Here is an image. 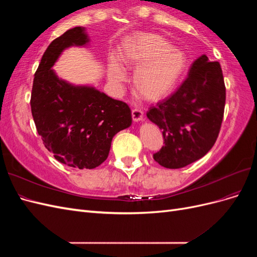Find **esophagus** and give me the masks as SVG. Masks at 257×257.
<instances>
[{"mask_svg": "<svg viewBox=\"0 0 257 257\" xmlns=\"http://www.w3.org/2000/svg\"><path fill=\"white\" fill-rule=\"evenodd\" d=\"M132 118L134 122H141L144 120V112L139 109L132 110Z\"/></svg>", "mask_w": 257, "mask_h": 257, "instance_id": "esophagus-1", "label": "esophagus"}]
</instances>
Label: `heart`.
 Listing matches in <instances>:
<instances>
[{"label": "heart", "instance_id": "heart-1", "mask_svg": "<svg viewBox=\"0 0 257 257\" xmlns=\"http://www.w3.org/2000/svg\"><path fill=\"white\" fill-rule=\"evenodd\" d=\"M119 59L123 64L137 67L133 76L134 88L150 102L172 95L190 67L188 54L155 33L138 32L127 36L120 46ZM107 73L113 84H119L125 77L120 63L113 58L108 62Z\"/></svg>", "mask_w": 257, "mask_h": 257}]
</instances>
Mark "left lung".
Here are the masks:
<instances>
[{
  "label": "left lung",
  "instance_id": "obj_1",
  "mask_svg": "<svg viewBox=\"0 0 257 257\" xmlns=\"http://www.w3.org/2000/svg\"><path fill=\"white\" fill-rule=\"evenodd\" d=\"M225 95L220 63L203 54L193 62L180 88L147 112L165 144L153 159L163 167L177 169L203 158L219 135Z\"/></svg>",
  "mask_w": 257,
  "mask_h": 257
}]
</instances>
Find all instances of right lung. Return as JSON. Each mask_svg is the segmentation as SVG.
Returning <instances> with one entry per match:
<instances>
[{
	"label": "right lung",
	"instance_id": "obj_1",
	"mask_svg": "<svg viewBox=\"0 0 257 257\" xmlns=\"http://www.w3.org/2000/svg\"><path fill=\"white\" fill-rule=\"evenodd\" d=\"M90 37L76 27L46 49L34 75L31 110L45 147L62 164L79 169L99 166L113 136L132 124L130 107L90 84L59 78L52 68L65 49L87 47Z\"/></svg>",
	"mask_w": 257,
	"mask_h": 257
}]
</instances>
